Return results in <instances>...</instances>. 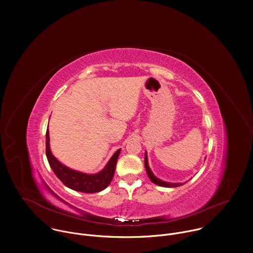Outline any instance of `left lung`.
<instances>
[{"mask_svg": "<svg viewBox=\"0 0 253 253\" xmlns=\"http://www.w3.org/2000/svg\"><path fill=\"white\" fill-rule=\"evenodd\" d=\"M145 168H146V172H147V174H148V176H149V179H150L154 184H156V185H158V186L165 187V188H176V187H180V186H182V185L185 184V183H184V184H182V183H169V182H165V181L160 180L159 178H157V177L153 174V172L151 171L150 167H149L147 152L145 153Z\"/></svg>", "mask_w": 253, "mask_h": 253, "instance_id": "left-lung-1", "label": "left lung"}]
</instances>
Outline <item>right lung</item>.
Wrapping results in <instances>:
<instances>
[{
    "instance_id": "1",
    "label": "right lung",
    "mask_w": 253,
    "mask_h": 253,
    "mask_svg": "<svg viewBox=\"0 0 253 253\" xmlns=\"http://www.w3.org/2000/svg\"><path fill=\"white\" fill-rule=\"evenodd\" d=\"M121 149L117 150L114 155L110 158L106 166L103 169L96 174H86L79 171H75L61 164L51 153L49 147V132L46 130L45 135V153L48 164L55 176L63 183L67 188L82 193H98L106 189L111 183L114 173L115 167L119 157Z\"/></svg>"
}]
</instances>
